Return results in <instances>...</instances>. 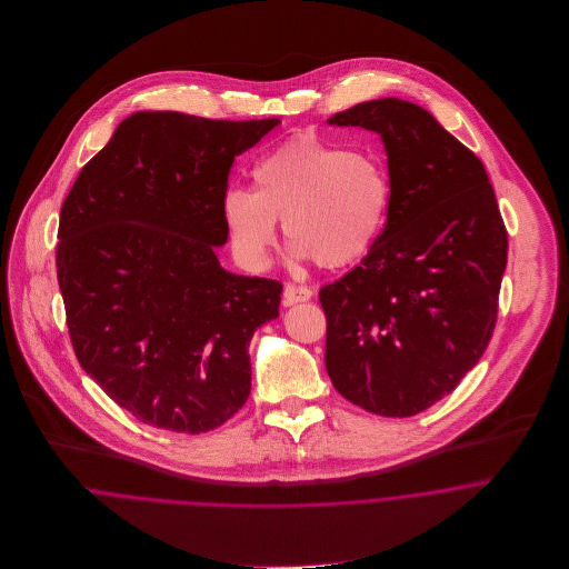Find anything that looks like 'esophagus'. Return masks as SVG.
Wrapping results in <instances>:
<instances>
[{
  "label": "esophagus",
  "instance_id": "1",
  "mask_svg": "<svg viewBox=\"0 0 569 569\" xmlns=\"http://www.w3.org/2000/svg\"><path fill=\"white\" fill-rule=\"evenodd\" d=\"M313 296V291L309 287H302V284H287L284 287V305L287 307H293L298 302H309Z\"/></svg>",
  "mask_w": 569,
  "mask_h": 569
}]
</instances>
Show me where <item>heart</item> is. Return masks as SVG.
I'll return each instance as SVG.
<instances>
[{
	"instance_id": "obj_1",
	"label": "heart",
	"mask_w": 569,
	"mask_h": 569,
	"mask_svg": "<svg viewBox=\"0 0 569 569\" xmlns=\"http://www.w3.org/2000/svg\"><path fill=\"white\" fill-rule=\"evenodd\" d=\"M253 192L230 188L223 219L239 258L267 267L278 223L300 260L346 267L379 239L390 208V179L368 153L348 151L296 133L264 153L251 168Z\"/></svg>"
}]
</instances>
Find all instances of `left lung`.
<instances>
[{
	"label": "left lung",
	"instance_id": "1",
	"mask_svg": "<svg viewBox=\"0 0 569 569\" xmlns=\"http://www.w3.org/2000/svg\"><path fill=\"white\" fill-rule=\"evenodd\" d=\"M381 136L388 223L359 267L326 284V370L366 411L406 418L451 395L487 350L508 234L485 163L422 107L359 102L328 118Z\"/></svg>",
	"mask_w": 569,
	"mask_h": 569
}]
</instances>
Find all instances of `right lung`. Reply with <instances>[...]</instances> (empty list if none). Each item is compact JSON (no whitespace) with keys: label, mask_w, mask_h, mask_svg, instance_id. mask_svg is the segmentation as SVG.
I'll return each mask as SVG.
<instances>
[{"label":"right lung","mask_w":569,"mask_h":569,"mask_svg":"<svg viewBox=\"0 0 569 569\" xmlns=\"http://www.w3.org/2000/svg\"><path fill=\"white\" fill-rule=\"evenodd\" d=\"M280 120L138 111L82 166L61 208L57 276L82 370L138 420L221 427L251 390L249 341L282 284L226 271L234 158Z\"/></svg>","instance_id":"right-lung-1"}]
</instances>
